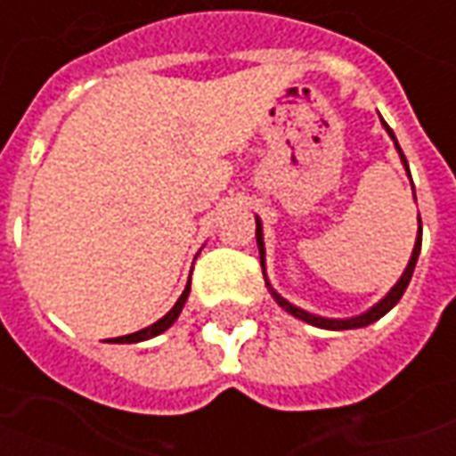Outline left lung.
Segmentation results:
<instances>
[{
	"instance_id": "8db88e82",
	"label": "left lung",
	"mask_w": 456,
	"mask_h": 456,
	"mask_svg": "<svg viewBox=\"0 0 456 456\" xmlns=\"http://www.w3.org/2000/svg\"><path fill=\"white\" fill-rule=\"evenodd\" d=\"M383 121V119H381ZM383 126H386V131H388V136L393 139V143H395V149H398V153H401V160L403 166H405V170H408V160H405V156H403L401 146H398V141H395V134L391 131V126L383 121ZM408 175H411V170H408ZM412 195H415V188H412ZM418 239H415V248H412V256L411 261H408V266H405V271H403L401 281L395 283V286L391 288V293L383 297V300H379L376 305L371 307V310H366V313H362V315L356 317H346V320H330V317H317L313 315V313H305V310H300V307L290 305L286 297H281L271 288V283H268L266 278V248H264V232H261V219L256 217V244H258V254H261V271H264V278H266V286L268 290H271V296H273V300H276L278 305L283 307L286 313H290L293 317H297V320H303V322H307V325H315V327H322V330H356V327H366L371 325V322H376V320H381L388 310H391L398 300L403 297V293H405V288H408V283H411L412 278V271H415V264H418V254H420V247H422V222H420V215H418Z\"/></svg>"
}]
</instances>
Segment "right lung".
I'll use <instances>...</instances> for the list:
<instances>
[{
    "label": "right lung",
    "instance_id": "1",
    "mask_svg": "<svg viewBox=\"0 0 456 456\" xmlns=\"http://www.w3.org/2000/svg\"><path fill=\"white\" fill-rule=\"evenodd\" d=\"M188 293H190V283L185 286V290H183V296L178 297V303L170 307L166 315L160 317L159 322H153L151 327H146V330H139V332H134V335H124V337H117L114 342L117 344H134V342H143V339H151V337L160 335V332H166L175 320H178L180 310H183V305H185V300H188Z\"/></svg>",
    "mask_w": 456,
    "mask_h": 456
}]
</instances>
